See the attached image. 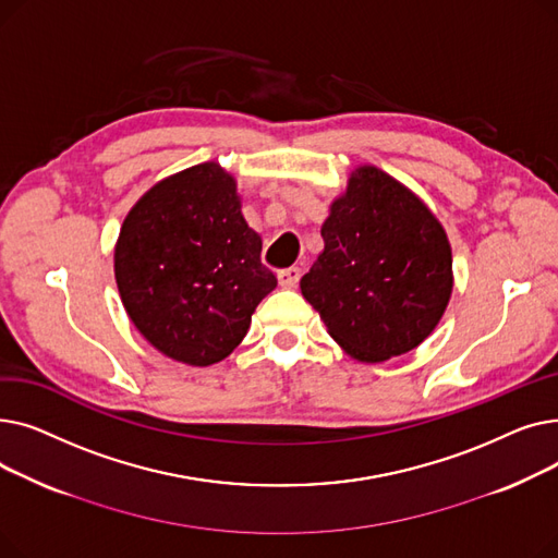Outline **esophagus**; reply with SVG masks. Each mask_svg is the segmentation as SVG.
I'll return each mask as SVG.
<instances>
[{
    "mask_svg": "<svg viewBox=\"0 0 558 558\" xmlns=\"http://www.w3.org/2000/svg\"><path fill=\"white\" fill-rule=\"evenodd\" d=\"M299 280H301V269L299 267H289V269L278 271V282L284 289H294L299 284Z\"/></svg>",
    "mask_w": 558,
    "mask_h": 558,
    "instance_id": "obj_1",
    "label": "esophagus"
}]
</instances>
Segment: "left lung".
Instances as JSON below:
<instances>
[{"label":"left lung","mask_w":558,"mask_h":558,"mask_svg":"<svg viewBox=\"0 0 558 558\" xmlns=\"http://www.w3.org/2000/svg\"><path fill=\"white\" fill-rule=\"evenodd\" d=\"M320 238L301 291L350 357L387 362L434 332L452 296V248L423 198L360 165L330 203Z\"/></svg>","instance_id":"8db88e82"}]
</instances>
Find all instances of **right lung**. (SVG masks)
<instances>
[{
	"label": "right lung",
	"mask_w": 558,
	"mask_h": 558,
	"mask_svg": "<svg viewBox=\"0 0 558 558\" xmlns=\"http://www.w3.org/2000/svg\"><path fill=\"white\" fill-rule=\"evenodd\" d=\"M259 253L234 175L201 162L137 198L114 244V280L146 341L173 362L210 366L242 343L278 284Z\"/></svg>",
	"instance_id": "obj_1"
}]
</instances>
